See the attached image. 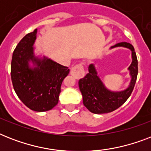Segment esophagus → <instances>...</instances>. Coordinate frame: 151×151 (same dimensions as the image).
<instances>
[{"instance_id": "34e87169", "label": "esophagus", "mask_w": 151, "mask_h": 151, "mask_svg": "<svg viewBox=\"0 0 151 151\" xmlns=\"http://www.w3.org/2000/svg\"><path fill=\"white\" fill-rule=\"evenodd\" d=\"M70 74L77 80H79L80 78H83L85 76V70H84L82 65L79 64V65H76L75 66H73V68L71 69Z\"/></svg>"}]
</instances>
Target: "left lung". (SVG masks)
Masks as SVG:
<instances>
[{"instance_id": "left-lung-1", "label": "left lung", "mask_w": 151, "mask_h": 151, "mask_svg": "<svg viewBox=\"0 0 151 151\" xmlns=\"http://www.w3.org/2000/svg\"><path fill=\"white\" fill-rule=\"evenodd\" d=\"M123 47L132 52V63L129 66L131 81L128 88L122 91H111L106 87L97 73L94 64L88 66V73L78 81L83 97V104L93 114H106L119 108L129 99L136 84L138 74V61L133 46L127 42H121L111 46L110 49Z\"/></svg>"}]
</instances>
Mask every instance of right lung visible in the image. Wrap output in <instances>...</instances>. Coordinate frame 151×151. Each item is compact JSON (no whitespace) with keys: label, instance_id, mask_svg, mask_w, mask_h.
Wrapping results in <instances>:
<instances>
[{"label":"right lung","instance_id":"add662e5","mask_svg":"<svg viewBox=\"0 0 151 151\" xmlns=\"http://www.w3.org/2000/svg\"><path fill=\"white\" fill-rule=\"evenodd\" d=\"M37 29L27 34L14 50L11 64L13 88L30 110L44 112L59 102L63 81L70 70L48 57L36 55L34 45Z\"/></svg>","mask_w":151,"mask_h":151}]
</instances>
